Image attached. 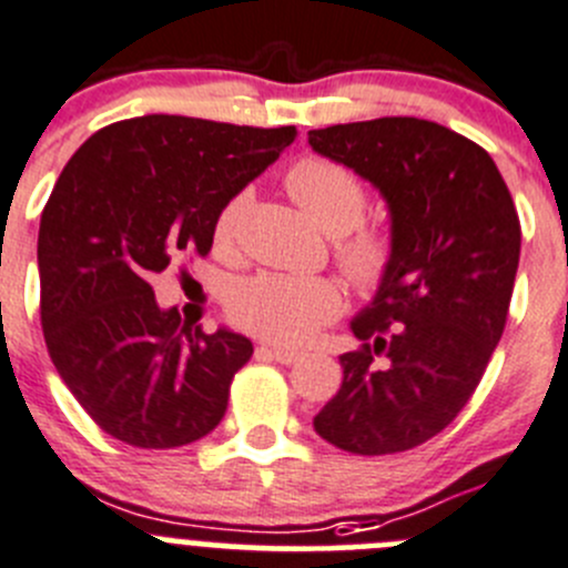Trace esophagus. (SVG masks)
Returning <instances> with one entry per match:
<instances>
[{
  "instance_id": "34e87169",
  "label": "esophagus",
  "mask_w": 568,
  "mask_h": 568,
  "mask_svg": "<svg viewBox=\"0 0 568 568\" xmlns=\"http://www.w3.org/2000/svg\"><path fill=\"white\" fill-rule=\"evenodd\" d=\"M261 355H268V357H274V361L277 363H285V366H288V363H294V361H300V352L296 349H285V346H261Z\"/></svg>"
}]
</instances>
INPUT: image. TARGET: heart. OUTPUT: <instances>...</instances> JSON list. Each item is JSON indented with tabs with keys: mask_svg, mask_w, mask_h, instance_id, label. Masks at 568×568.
I'll return each mask as SVG.
<instances>
[{
	"mask_svg": "<svg viewBox=\"0 0 568 568\" xmlns=\"http://www.w3.org/2000/svg\"><path fill=\"white\" fill-rule=\"evenodd\" d=\"M296 205L327 235H341L338 261L344 272L363 288L385 280L394 263V244L383 230L363 227L349 233L363 216L366 191L361 180L341 163L324 158H305L294 163L285 178ZM250 205V191L224 202L213 222L219 246L233 241L241 213ZM344 307L341 288L327 277H291V274H257L244 280L230 294V313L235 322L261 338L277 344H305Z\"/></svg>",
	"mask_w": 568,
	"mask_h": 568,
	"instance_id": "obj_1",
	"label": "heart"
}]
</instances>
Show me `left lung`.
<instances>
[{"label": "left lung", "instance_id": "obj_1", "mask_svg": "<svg viewBox=\"0 0 568 568\" xmlns=\"http://www.w3.org/2000/svg\"><path fill=\"white\" fill-rule=\"evenodd\" d=\"M307 144L383 196L394 244L388 274L349 322L363 349L338 357L344 379L313 427L346 453H405L464 410L503 338L519 216L491 155L436 121H352L311 130Z\"/></svg>", "mask_w": 568, "mask_h": 568}]
</instances>
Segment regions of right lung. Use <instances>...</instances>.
I'll use <instances>...</instances> for the list:
<instances>
[{
	"label": "right lung",
	"mask_w": 568,
	"mask_h": 568,
	"mask_svg": "<svg viewBox=\"0 0 568 568\" xmlns=\"http://www.w3.org/2000/svg\"><path fill=\"white\" fill-rule=\"evenodd\" d=\"M294 126L138 115L93 132L54 183L38 230L49 357L108 436L141 449L200 442L227 410L252 341L191 333L150 277L207 255L224 202L291 146Z\"/></svg>",
	"instance_id": "1"
}]
</instances>
